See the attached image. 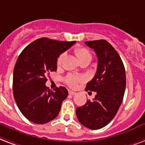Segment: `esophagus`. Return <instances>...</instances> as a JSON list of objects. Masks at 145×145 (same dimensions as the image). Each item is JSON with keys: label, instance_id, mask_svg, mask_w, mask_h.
Segmentation results:
<instances>
[{"label": "esophagus", "instance_id": "34e87169", "mask_svg": "<svg viewBox=\"0 0 145 145\" xmlns=\"http://www.w3.org/2000/svg\"><path fill=\"white\" fill-rule=\"evenodd\" d=\"M69 95H76V93L74 92V91H69Z\"/></svg>", "mask_w": 145, "mask_h": 145}]
</instances>
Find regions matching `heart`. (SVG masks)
I'll use <instances>...</instances> for the list:
<instances>
[{
  "label": "heart",
  "mask_w": 145,
  "mask_h": 145,
  "mask_svg": "<svg viewBox=\"0 0 145 145\" xmlns=\"http://www.w3.org/2000/svg\"><path fill=\"white\" fill-rule=\"evenodd\" d=\"M74 52L79 60V61H82L83 60H90L91 61V58H92L91 52L86 48H84V47H76L74 49ZM63 57H64V54H61L58 57V58L57 60V65H61ZM82 80H83V78L82 77L74 76V75H69L66 78V83L71 88H76L78 82H82Z\"/></svg>",
  "instance_id": "b5f03b06"
}]
</instances>
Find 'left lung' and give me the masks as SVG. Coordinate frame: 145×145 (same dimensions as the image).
Returning <instances> with one entry per match:
<instances>
[{"instance_id": "8db88e82", "label": "left lung", "mask_w": 145, "mask_h": 145, "mask_svg": "<svg viewBox=\"0 0 145 145\" xmlns=\"http://www.w3.org/2000/svg\"><path fill=\"white\" fill-rule=\"evenodd\" d=\"M84 43L94 50L98 59L97 72L85 91H94L97 95L92 101L88 99L76 108V116L87 128L99 129L114 118L122 103L126 88L125 68L118 53L106 40Z\"/></svg>"}]
</instances>
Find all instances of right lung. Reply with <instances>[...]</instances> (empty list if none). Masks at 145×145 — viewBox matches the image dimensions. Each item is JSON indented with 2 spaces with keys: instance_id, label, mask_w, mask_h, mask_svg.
<instances>
[{
  "instance_id": "add662e5",
  "label": "right lung",
  "mask_w": 145,
  "mask_h": 145,
  "mask_svg": "<svg viewBox=\"0 0 145 145\" xmlns=\"http://www.w3.org/2000/svg\"><path fill=\"white\" fill-rule=\"evenodd\" d=\"M74 43L40 38L19 54L14 67L13 96L20 112L31 122L43 124L58 115L68 91L62 86L51 91L46 82L51 72L57 70L60 54Z\"/></svg>"
}]
</instances>
